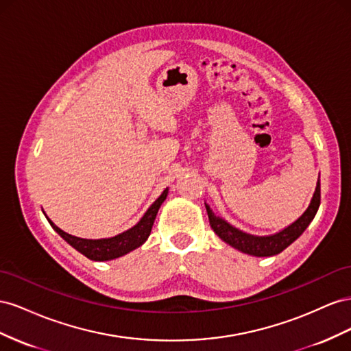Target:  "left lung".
I'll list each match as a JSON object with an SVG mask.
<instances>
[{
	"label": "left lung",
	"mask_w": 351,
	"mask_h": 351,
	"mask_svg": "<svg viewBox=\"0 0 351 351\" xmlns=\"http://www.w3.org/2000/svg\"><path fill=\"white\" fill-rule=\"evenodd\" d=\"M204 204H206L207 216L210 220V226H212L215 234L222 239V241L239 250L241 253H245L250 256H256V257L275 256L284 252L288 245H291L295 239L306 231V228L312 223V220L315 219L317 208L320 206V176L317 178L313 197L310 199V204L304 210V213L297 220H294L291 225H288L287 228L281 229V231L272 235L258 237V235L247 234L241 231V229H238L229 222H226L225 219L216 216L213 213V210L210 208V206L207 203Z\"/></svg>",
	"instance_id": "left-lung-1"
}]
</instances>
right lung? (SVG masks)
<instances>
[{
    "label": "right lung",
    "mask_w": 351,
    "mask_h": 351,
    "mask_svg": "<svg viewBox=\"0 0 351 351\" xmlns=\"http://www.w3.org/2000/svg\"><path fill=\"white\" fill-rule=\"evenodd\" d=\"M169 194V188H166L156 202L148 207L144 216L139 219V222L129 228L128 231L119 234L112 238H101V239H86V238H79L75 235H70L64 232L63 229H60L57 225L53 223V220H49L48 216V222L53 226L54 231L62 237L67 244L72 245L75 250H77L79 253L84 254L85 257L95 260V262H106V260H113L117 257H122L128 253L134 252L135 248L141 247L147 238L152 234V228L154 225L156 216L158 213L160 206L163 204Z\"/></svg>",
    "instance_id": "obj_1"
}]
</instances>
